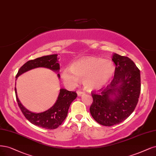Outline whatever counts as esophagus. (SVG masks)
I'll use <instances>...</instances> for the list:
<instances>
[{
    "instance_id": "obj_1",
    "label": "esophagus",
    "mask_w": 156,
    "mask_h": 156,
    "mask_svg": "<svg viewBox=\"0 0 156 156\" xmlns=\"http://www.w3.org/2000/svg\"><path fill=\"white\" fill-rule=\"evenodd\" d=\"M77 94H78V95H79V96H80V95H81L84 94V92H83L82 90H78L77 91Z\"/></svg>"
}]
</instances>
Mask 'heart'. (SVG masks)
I'll use <instances>...</instances> for the list:
<instances>
[{
	"label": "heart",
	"mask_w": 156,
	"mask_h": 156,
	"mask_svg": "<svg viewBox=\"0 0 156 156\" xmlns=\"http://www.w3.org/2000/svg\"><path fill=\"white\" fill-rule=\"evenodd\" d=\"M115 72V66L111 61L89 57L74 62L70 69H64L61 77L64 83L69 87H76L79 80L83 81L86 89L93 91L108 84Z\"/></svg>",
	"instance_id": "obj_1"
}]
</instances>
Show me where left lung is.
<instances>
[{
	"label": "left lung",
	"mask_w": 156,
	"mask_h": 156,
	"mask_svg": "<svg viewBox=\"0 0 156 156\" xmlns=\"http://www.w3.org/2000/svg\"><path fill=\"white\" fill-rule=\"evenodd\" d=\"M115 64L114 77L111 83L92 92L90 114L100 125L111 126L124 121L135 110L141 92L140 71L130 58L113 55Z\"/></svg>",
	"instance_id": "obj_1"
}]
</instances>
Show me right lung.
Masks as SVG:
<instances>
[{"instance_id": "obj_1", "label": "right lung", "mask_w": 156, "mask_h": 156, "mask_svg": "<svg viewBox=\"0 0 156 156\" xmlns=\"http://www.w3.org/2000/svg\"><path fill=\"white\" fill-rule=\"evenodd\" d=\"M58 59L57 55L53 54L30 60L20 67L17 74L16 75V78L27 71L39 67L49 68L53 71L58 72L60 69ZM58 77H60L59 74H58ZM15 92L18 105L26 119L32 124L48 130L55 129L62 124L67 116L69 107L72 102L77 97L76 91L70 92L62 88L60 90L59 95L55 105L49 110L37 114L30 112L24 107L18 99L16 88H15Z\"/></svg>"}]
</instances>
